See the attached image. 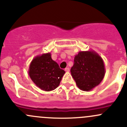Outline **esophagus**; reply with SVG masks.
Masks as SVG:
<instances>
[{"label":"esophagus","instance_id":"obj_1","mask_svg":"<svg viewBox=\"0 0 127 127\" xmlns=\"http://www.w3.org/2000/svg\"><path fill=\"white\" fill-rule=\"evenodd\" d=\"M65 71L67 72H69V67H66V68L65 69Z\"/></svg>","mask_w":127,"mask_h":127}]
</instances>
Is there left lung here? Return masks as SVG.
I'll list each match as a JSON object with an SVG mask.
<instances>
[{"mask_svg":"<svg viewBox=\"0 0 127 127\" xmlns=\"http://www.w3.org/2000/svg\"><path fill=\"white\" fill-rule=\"evenodd\" d=\"M74 61L71 73L79 89L89 92L101 82L106 69L103 58L95 51H80Z\"/></svg>","mask_w":127,"mask_h":127,"instance_id":"1","label":"left lung"}]
</instances>
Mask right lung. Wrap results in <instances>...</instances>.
Segmentation results:
<instances>
[{"label":"right lung","instance_id":"obj_1","mask_svg":"<svg viewBox=\"0 0 127 127\" xmlns=\"http://www.w3.org/2000/svg\"><path fill=\"white\" fill-rule=\"evenodd\" d=\"M51 56L50 52L37 55L31 62L28 70L29 77L35 85L45 92L57 88L65 74Z\"/></svg>","mask_w":127,"mask_h":127}]
</instances>
